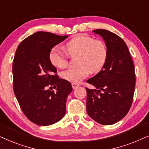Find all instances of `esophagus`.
Returning <instances> with one entry per match:
<instances>
[{
	"label": "esophagus",
	"instance_id": "1",
	"mask_svg": "<svg viewBox=\"0 0 149 149\" xmlns=\"http://www.w3.org/2000/svg\"><path fill=\"white\" fill-rule=\"evenodd\" d=\"M79 86V85L78 84V83H72V87L73 89H76Z\"/></svg>",
	"mask_w": 149,
	"mask_h": 149
}]
</instances>
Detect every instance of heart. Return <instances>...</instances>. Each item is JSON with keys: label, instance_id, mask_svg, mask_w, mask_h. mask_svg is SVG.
Here are the masks:
<instances>
[{"label": "heart", "instance_id": "b5f03b06", "mask_svg": "<svg viewBox=\"0 0 149 149\" xmlns=\"http://www.w3.org/2000/svg\"><path fill=\"white\" fill-rule=\"evenodd\" d=\"M69 56H78L77 68H69L61 73L65 80L78 83L89 72H97L104 66L108 58V48L101 40H94L89 36L79 34L66 44ZM50 62L58 68H64L68 64V55L59 45L53 47L49 54Z\"/></svg>", "mask_w": 149, "mask_h": 149}]
</instances>
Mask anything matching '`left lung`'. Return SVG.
I'll return each mask as SVG.
<instances>
[{
    "mask_svg": "<svg viewBox=\"0 0 149 149\" xmlns=\"http://www.w3.org/2000/svg\"><path fill=\"white\" fill-rule=\"evenodd\" d=\"M101 36L108 48L102 69L87 82L86 109L91 119L102 125H113L127 115L136 85L134 65L127 45L121 37L107 30H93Z\"/></svg>",
    "mask_w": 149,
    "mask_h": 149,
    "instance_id": "8db88e82",
    "label": "left lung"
}]
</instances>
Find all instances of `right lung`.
<instances>
[{"mask_svg": "<svg viewBox=\"0 0 149 149\" xmlns=\"http://www.w3.org/2000/svg\"><path fill=\"white\" fill-rule=\"evenodd\" d=\"M68 36L37 32L22 40L13 62V90L26 117L38 125H50L64 117L70 83L60 79L49 54ZM55 74L54 75V74ZM54 86L56 91L48 86Z\"/></svg>", "mask_w": 149, "mask_h": 149, "instance_id": "obj_1", "label": "right lung"}]
</instances>
